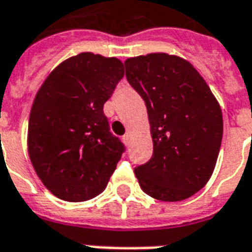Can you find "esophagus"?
Returning a JSON list of instances; mask_svg holds the SVG:
<instances>
[{
	"label": "esophagus",
	"mask_w": 252,
	"mask_h": 252,
	"mask_svg": "<svg viewBox=\"0 0 252 252\" xmlns=\"http://www.w3.org/2000/svg\"><path fill=\"white\" fill-rule=\"evenodd\" d=\"M123 140H124V143L126 144H129V142H131V133L128 132V133H126L124 136H123Z\"/></svg>",
	"instance_id": "34e87169"
}]
</instances>
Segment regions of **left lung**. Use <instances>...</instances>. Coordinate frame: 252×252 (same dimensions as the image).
<instances>
[{
    "mask_svg": "<svg viewBox=\"0 0 252 252\" xmlns=\"http://www.w3.org/2000/svg\"><path fill=\"white\" fill-rule=\"evenodd\" d=\"M128 82L146 102L153 158L135 169L146 194L182 201L206 185L222 139L221 108L200 72L164 52L129 58Z\"/></svg>",
    "mask_w": 252,
    "mask_h": 252,
    "instance_id": "obj_1",
    "label": "left lung"
}]
</instances>
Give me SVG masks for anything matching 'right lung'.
Listing matches in <instances>:
<instances>
[{
    "mask_svg": "<svg viewBox=\"0 0 252 252\" xmlns=\"http://www.w3.org/2000/svg\"><path fill=\"white\" fill-rule=\"evenodd\" d=\"M124 77L117 58L81 52L58 64L36 93L28 123V154L47 189L61 200L98 195L124 146L109 131L104 104Z\"/></svg>",
    "mask_w": 252,
    "mask_h": 252,
    "instance_id": "obj_1",
    "label": "right lung"
}]
</instances>
